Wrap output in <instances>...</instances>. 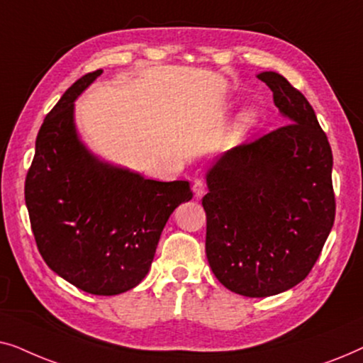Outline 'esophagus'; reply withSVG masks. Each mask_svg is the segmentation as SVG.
<instances>
[{
  "mask_svg": "<svg viewBox=\"0 0 363 363\" xmlns=\"http://www.w3.org/2000/svg\"><path fill=\"white\" fill-rule=\"evenodd\" d=\"M205 191H206L205 182H201V180L195 182V185H193V193H195V196L196 198H201L203 195H205Z\"/></svg>",
  "mask_w": 363,
  "mask_h": 363,
  "instance_id": "obj_1",
  "label": "esophagus"
}]
</instances>
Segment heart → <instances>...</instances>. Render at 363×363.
<instances>
[{
	"label": "heart",
	"instance_id": "b5f03b06",
	"mask_svg": "<svg viewBox=\"0 0 363 363\" xmlns=\"http://www.w3.org/2000/svg\"><path fill=\"white\" fill-rule=\"evenodd\" d=\"M241 121L245 125H252V123L256 122V112L252 111V108H250V111H246L245 113H242Z\"/></svg>",
	"mask_w": 363,
	"mask_h": 363
}]
</instances>
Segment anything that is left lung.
<instances>
[{
    "label": "left lung",
    "mask_w": 363,
    "mask_h": 363,
    "mask_svg": "<svg viewBox=\"0 0 363 363\" xmlns=\"http://www.w3.org/2000/svg\"><path fill=\"white\" fill-rule=\"evenodd\" d=\"M257 79L289 123L206 173V257L226 289L267 297L304 281L334 226L332 150L307 99L277 72Z\"/></svg>",
    "instance_id": "obj_1"
}]
</instances>
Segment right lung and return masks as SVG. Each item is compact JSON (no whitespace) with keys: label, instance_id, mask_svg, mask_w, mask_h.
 Returning a JSON list of instances; mask_svg holds the SVG:
<instances>
[{"label":"right lung","instance_id":"obj_1","mask_svg":"<svg viewBox=\"0 0 363 363\" xmlns=\"http://www.w3.org/2000/svg\"><path fill=\"white\" fill-rule=\"evenodd\" d=\"M101 74L74 82L44 118L24 200L46 264L89 294L116 296L140 284L168 218L193 193L185 180H147L104 163L79 140L74 101Z\"/></svg>","mask_w":363,"mask_h":363}]
</instances>
